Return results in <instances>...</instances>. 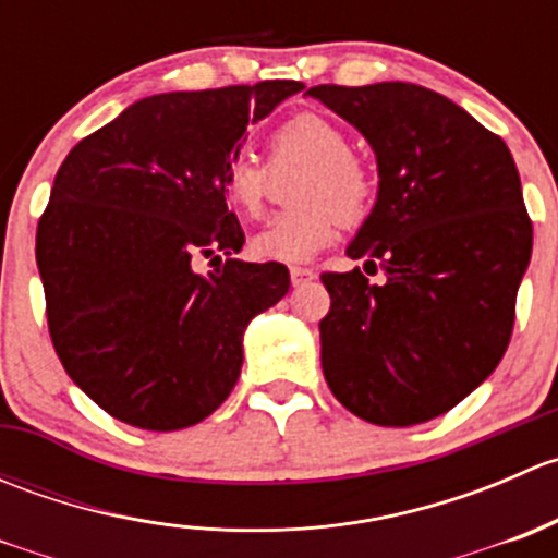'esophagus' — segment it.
Returning <instances> with one entry per match:
<instances>
[{"label":"esophagus","mask_w":558,"mask_h":558,"mask_svg":"<svg viewBox=\"0 0 558 558\" xmlns=\"http://www.w3.org/2000/svg\"><path fill=\"white\" fill-rule=\"evenodd\" d=\"M289 275H291V286H294V289H300V286H307L315 278L313 269H307V267H291Z\"/></svg>","instance_id":"esophagus-1"}]
</instances>
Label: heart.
I'll list each match as a JSON object with an SVG mask.
<instances>
[{"instance_id":"1","label":"heart","mask_w":558,"mask_h":558,"mask_svg":"<svg viewBox=\"0 0 558 558\" xmlns=\"http://www.w3.org/2000/svg\"><path fill=\"white\" fill-rule=\"evenodd\" d=\"M345 129L320 112H296L269 134L275 167L307 165L294 189L300 207L278 213L251 238V253L262 262H311L337 238L340 221L353 227L367 218L375 199V178L356 156ZM269 172L247 154L227 161L221 174L223 199L243 216H256L267 196Z\"/></svg>"}]
</instances>
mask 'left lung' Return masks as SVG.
Instances as JSON below:
<instances>
[{"mask_svg":"<svg viewBox=\"0 0 558 558\" xmlns=\"http://www.w3.org/2000/svg\"><path fill=\"white\" fill-rule=\"evenodd\" d=\"M364 134L378 199L348 256L384 269L324 272L320 367L359 418L413 426L456 408L497 369L532 258V221L502 137L415 83L313 86Z\"/></svg>","mask_w":558,"mask_h":558,"instance_id":"left-lung-1","label":"left lung"}]
</instances>
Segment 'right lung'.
<instances>
[{
    "mask_svg": "<svg viewBox=\"0 0 558 558\" xmlns=\"http://www.w3.org/2000/svg\"><path fill=\"white\" fill-rule=\"evenodd\" d=\"M296 81L170 92L129 105L70 150L37 223L50 340L105 413L150 432L199 424L232 393L243 331L289 291L278 262L234 258L221 191L247 123ZM227 255L202 276L198 258Z\"/></svg>",
    "mask_w": 558,
    "mask_h": 558,
    "instance_id": "add662e5",
    "label": "right lung"
}]
</instances>
